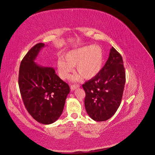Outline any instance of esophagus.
Listing matches in <instances>:
<instances>
[{
    "mask_svg": "<svg viewBox=\"0 0 155 155\" xmlns=\"http://www.w3.org/2000/svg\"><path fill=\"white\" fill-rule=\"evenodd\" d=\"M79 87V85L78 84H74V85H70V89H71V91H74L75 89H76Z\"/></svg>",
    "mask_w": 155,
    "mask_h": 155,
    "instance_id": "esophagus-1",
    "label": "esophagus"
}]
</instances>
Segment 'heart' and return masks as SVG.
Masks as SVG:
<instances>
[{
  "mask_svg": "<svg viewBox=\"0 0 155 155\" xmlns=\"http://www.w3.org/2000/svg\"><path fill=\"white\" fill-rule=\"evenodd\" d=\"M57 63L58 72L62 79L70 77L73 67L82 78L91 79L96 77L104 64V50L100 46H86L70 51Z\"/></svg>",
  "mask_w": 155,
  "mask_h": 155,
  "instance_id": "1",
  "label": "heart"
}]
</instances>
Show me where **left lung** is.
Returning a JSON list of instances; mask_svg holds the SVG:
<instances>
[{"instance_id": "obj_1", "label": "left lung", "mask_w": 155, "mask_h": 155, "mask_svg": "<svg viewBox=\"0 0 155 155\" xmlns=\"http://www.w3.org/2000/svg\"><path fill=\"white\" fill-rule=\"evenodd\" d=\"M125 83L122 57L114 47L101 72L85 82V106L87 114L97 121H106L120 105Z\"/></svg>"}]
</instances>
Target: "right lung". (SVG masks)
<instances>
[{
    "label": "right lung",
    "mask_w": 155,
    "mask_h": 155,
    "mask_svg": "<svg viewBox=\"0 0 155 155\" xmlns=\"http://www.w3.org/2000/svg\"><path fill=\"white\" fill-rule=\"evenodd\" d=\"M44 46V43H38L28 51L21 63L18 82L28 112L37 121L47 125L61 115L70 87L53 68L34 62Z\"/></svg>",
    "instance_id": "obj_1"
}]
</instances>
